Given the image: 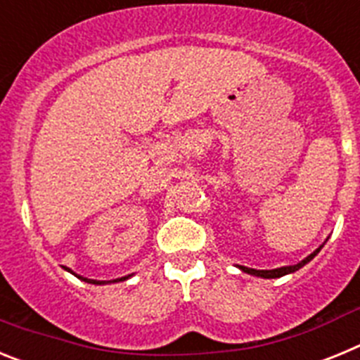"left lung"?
Here are the masks:
<instances>
[{"label":"left lung","instance_id":"1","mask_svg":"<svg viewBox=\"0 0 360 360\" xmlns=\"http://www.w3.org/2000/svg\"><path fill=\"white\" fill-rule=\"evenodd\" d=\"M323 247V245H321ZM319 249L316 250V252H311L310 256L304 257L303 262L297 263V265H292V266H281V269H274V270H256V269H247V266H240L243 272H247V274H252V276H257V278H266V279H272V278H281V276L285 274H290V272H295V270H299L303 265H307L310 259H314V256H317V252L321 250Z\"/></svg>","mask_w":360,"mask_h":360}]
</instances>
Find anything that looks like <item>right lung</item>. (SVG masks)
<instances>
[{"instance_id":"1","label":"right lung","mask_w":360,"mask_h":360,"mask_svg":"<svg viewBox=\"0 0 360 360\" xmlns=\"http://www.w3.org/2000/svg\"><path fill=\"white\" fill-rule=\"evenodd\" d=\"M66 270H70V269H66ZM77 276V274H75ZM79 279H82V281H86V283H94V285H103L104 281H95V279H86V278H81V276H77ZM124 279H128V278H120V279H115V281H124Z\"/></svg>"}]
</instances>
